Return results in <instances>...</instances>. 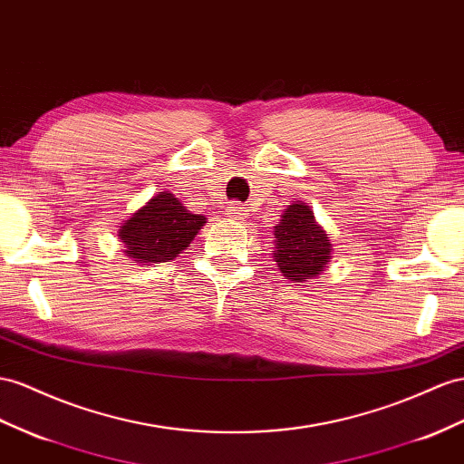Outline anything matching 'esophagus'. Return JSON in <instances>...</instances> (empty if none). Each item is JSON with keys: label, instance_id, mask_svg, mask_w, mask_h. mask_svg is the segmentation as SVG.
Returning <instances> with one entry per match:
<instances>
[{"label": "esophagus", "instance_id": "1", "mask_svg": "<svg viewBox=\"0 0 464 464\" xmlns=\"http://www.w3.org/2000/svg\"><path fill=\"white\" fill-rule=\"evenodd\" d=\"M246 216H248V209H246L243 204H237V201H233V204L227 206V218H229V219L245 221Z\"/></svg>", "mask_w": 464, "mask_h": 464}]
</instances>
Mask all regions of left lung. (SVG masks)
<instances>
[{
    "label": "left lung",
    "mask_w": 464,
    "mask_h": 464,
    "mask_svg": "<svg viewBox=\"0 0 464 464\" xmlns=\"http://www.w3.org/2000/svg\"><path fill=\"white\" fill-rule=\"evenodd\" d=\"M331 245L327 233L315 221L314 211L304 201H294L275 225V251L272 258L290 282H310L322 276L329 265Z\"/></svg>",
    "instance_id": "left-lung-1"
}]
</instances>
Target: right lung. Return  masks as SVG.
I'll return each mask as SVG.
<instances>
[{
	"label": "right lung",
	"instance_id": "obj_1",
	"mask_svg": "<svg viewBox=\"0 0 464 464\" xmlns=\"http://www.w3.org/2000/svg\"><path fill=\"white\" fill-rule=\"evenodd\" d=\"M206 221V216L188 211L180 199L164 189L130 213L117 233L125 256L149 266L170 263L186 251Z\"/></svg>",
	"mask_w": 464,
	"mask_h": 464
}]
</instances>
